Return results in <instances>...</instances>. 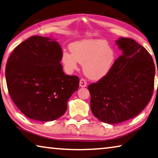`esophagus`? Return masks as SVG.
<instances>
[{"instance_id": "esophagus-1", "label": "esophagus", "mask_w": 158, "mask_h": 158, "mask_svg": "<svg viewBox=\"0 0 158 158\" xmlns=\"http://www.w3.org/2000/svg\"><path fill=\"white\" fill-rule=\"evenodd\" d=\"M80 86L82 87H86L87 86V81H85V79L81 78V80H80Z\"/></svg>"}]
</instances>
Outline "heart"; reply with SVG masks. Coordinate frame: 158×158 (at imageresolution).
Masks as SVG:
<instances>
[{"label":"heart","mask_w":158,"mask_h":158,"mask_svg":"<svg viewBox=\"0 0 158 158\" xmlns=\"http://www.w3.org/2000/svg\"><path fill=\"white\" fill-rule=\"evenodd\" d=\"M71 53L63 52L62 61L65 69L73 71L77 62L83 64V71L89 78L98 80L108 73L116 58L114 50L103 40H87L72 44Z\"/></svg>","instance_id":"heart-1"}]
</instances>
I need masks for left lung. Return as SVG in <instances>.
<instances>
[{"mask_svg":"<svg viewBox=\"0 0 158 158\" xmlns=\"http://www.w3.org/2000/svg\"><path fill=\"white\" fill-rule=\"evenodd\" d=\"M117 44L122 54L106 76L87 87L94 115L111 124L136 117L145 108L153 95L156 72L153 58L144 47L126 37Z\"/></svg>","mask_w":158,"mask_h":158,"instance_id":"1","label":"left lung"}]
</instances>
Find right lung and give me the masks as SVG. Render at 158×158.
Instances as JSON below:
<instances>
[{
	"label": "right lung",
	"mask_w": 158,
	"mask_h": 158,
	"mask_svg": "<svg viewBox=\"0 0 158 158\" xmlns=\"http://www.w3.org/2000/svg\"><path fill=\"white\" fill-rule=\"evenodd\" d=\"M62 51L57 41L33 36L8 58L5 77L10 96L32 119L51 121L64 114L67 101L79 87V77L64 74Z\"/></svg>",
	"instance_id": "obj_1"
}]
</instances>
